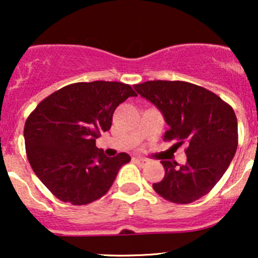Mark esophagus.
Returning a JSON list of instances; mask_svg holds the SVG:
<instances>
[{"mask_svg":"<svg viewBox=\"0 0 258 258\" xmlns=\"http://www.w3.org/2000/svg\"><path fill=\"white\" fill-rule=\"evenodd\" d=\"M135 160H136V162H138L139 165H142V166H144V165H147L148 162H149V160L148 159H146V158H135Z\"/></svg>","mask_w":258,"mask_h":258,"instance_id":"34e87169","label":"esophagus"}]
</instances>
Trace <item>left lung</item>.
Returning a JSON list of instances; mask_svg holds the SVG:
<instances>
[{
    "label": "left lung",
    "mask_w": 258,
    "mask_h": 258,
    "mask_svg": "<svg viewBox=\"0 0 258 258\" xmlns=\"http://www.w3.org/2000/svg\"><path fill=\"white\" fill-rule=\"evenodd\" d=\"M161 111L168 125L165 141L185 144L184 165L161 160L165 176L153 188L174 204L206 195L222 178L238 147V121L233 108L214 92L184 81H147L133 86Z\"/></svg>",
    "instance_id": "1"
}]
</instances>
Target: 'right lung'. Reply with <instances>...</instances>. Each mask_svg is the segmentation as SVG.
<instances>
[{"instance_id": "obj_1", "label": "right lung", "mask_w": 258, "mask_h": 258, "mask_svg": "<svg viewBox=\"0 0 258 258\" xmlns=\"http://www.w3.org/2000/svg\"><path fill=\"white\" fill-rule=\"evenodd\" d=\"M137 94L121 82H78L43 99L24 127L26 155L32 170L64 203L86 205L110 189L126 153L108 158L96 147L110 130L115 109Z\"/></svg>"}]
</instances>
